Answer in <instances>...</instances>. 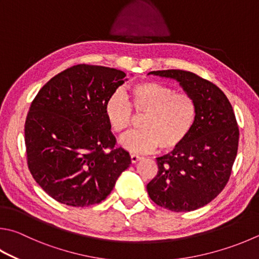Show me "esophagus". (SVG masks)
Here are the masks:
<instances>
[{
	"label": "esophagus",
	"instance_id": "34e87169",
	"mask_svg": "<svg viewBox=\"0 0 259 259\" xmlns=\"http://www.w3.org/2000/svg\"><path fill=\"white\" fill-rule=\"evenodd\" d=\"M130 158H131V163H134V164H135V163H137V162H139L140 159H142V157L138 156V155H135V154L131 155Z\"/></svg>",
	"mask_w": 259,
	"mask_h": 259
}]
</instances>
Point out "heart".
Returning a JSON list of instances; mask_svg holds the SVG:
<instances>
[{
	"instance_id": "heart-1",
	"label": "heart",
	"mask_w": 259,
	"mask_h": 259,
	"mask_svg": "<svg viewBox=\"0 0 259 259\" xmlns=\"http://www.w3.org/2000/svg\"><path fill=\"white\" fill-rule=\"evenodd\" d=\"M130 94V104L124 94L116 91L104 105L107 123L115 133L131 124V107L137 113H146L140 121L143 129L121 136L119 143L124 149L146 154L159 147L162 152H168L185 142L194 129L197 105L191 96L155 81L135 84Z\"/></svg>"
}]
</instances>
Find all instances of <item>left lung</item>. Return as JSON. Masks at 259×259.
Returning <instances> with one entry per match:
<instances>
[{
    "instance_id": "obj_1",
    "label": "left lung",
    "mask_w": 259,
    "mask_h": 259,
    "mask_svg": "<svg viewBox=\"0 0 259 259\" xmlns=\"http://www.w3.org/2000/svg\"><path fill=\"white\" fill-rule=\"evenodd\" d=\"M148 74L173 79L197 105V120L180 146L157 157L158 172L147 185L155 204L173 211L207 205L229 181L238 152L239 129L233 109L221 89L183 70Z\"/></svg>"
}]
</instances>
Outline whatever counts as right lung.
<instances>
[{
  "instance_id": "add662e5",
  "label": "right lung",
  "mask_w": 259,
  "mask_h": 259,
  "mask_svg": "<svg viewBox=\"0 0 259 259\" xmlns=\"http://www.w3.org/2000/svg\"><path fill=\"white\" fill-rule=\"evenodd\" d=\"M123 71L78 64L56 74L32 101L25 123L28 167L61 204L101 203L131 164L115 147L105 102L128 78Z\"/></svg>"
}]
</instances>
